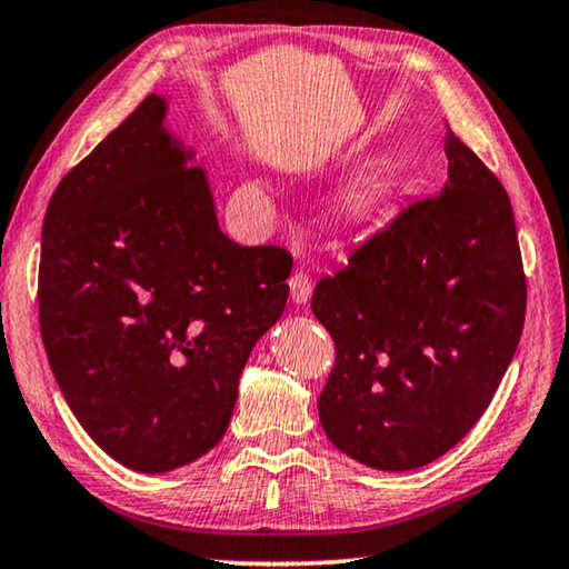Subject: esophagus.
<instances>
[{
	"instance_id": "obj_1",
	"label": "esophagus",
	"mask_w": 569,
	"mask_h": 569,
	"mask_svg": "<svg viewBox=\"0 0 569 569\" xmlns=\"http://www.w3.org/2000/svg\"><path fill=\"white\" fill-rule=\"evenodd\" d=\"M288 286H291V299L296 303H307L311 299V276L307 270H296V273L288 278Z\"/></svg>"
}]
</instances>
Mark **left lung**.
Listing matches in <instances>:
<instances>
[{
	"label": "left lung",
	"mask_w": 569,
	"mask_h": 569,
	"mask_svg": "<svg viewBox=\"0 0 569 569\" xmlns=\"http://www.w3.org/2000/svg\"><path fill=\"white\" fill-rule=\"evenodd\" d=\"M445 152V189L398 209L311 296L335 339L321 427L376 470L421 468L468 435L527 317L511 199L449 124Z\"/></svg>",
	"instance_id": "obj_1"
}]
</instances>
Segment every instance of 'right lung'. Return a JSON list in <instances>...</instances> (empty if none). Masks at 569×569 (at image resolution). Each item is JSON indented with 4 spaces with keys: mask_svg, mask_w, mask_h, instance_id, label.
<instances>
[{
    "mask_svg": "<svg viewBox=\"0 0 569 569\" xmlns=\"http://www.w3.org/2000/svg\"><path fill=\"white\" fill-rule=\"evenodd\" d=\"M150 94L68 171L42 219L50 370L109 457L168 472L224 437L237 383L288 299L291 252L242 248Z\"/></svg>",
    "mask_w": 569,
    "mask_h": 569,
    "instance_id": "right-lung-1",
    "label": "right lung"
}]
</instances>
